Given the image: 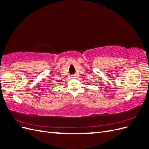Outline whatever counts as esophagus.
<instances>
[{"instance_id": "34e87169", "label": "esophagus", "mask_w": 149, "mask_h": 149, "mask_svg": "<svg viewBox=\"0 0 149 149\" xmlns=\"http://www.w3.org/2000/svg\"><path fill=\"white\" fill-rule=\"evenodd\" d=\"M75 77H76L75 75H72V76H71V78H74Z\"/></svg>"}]
</instances>
